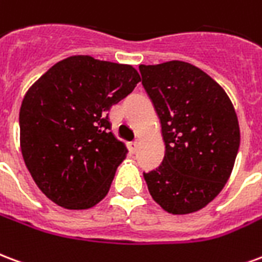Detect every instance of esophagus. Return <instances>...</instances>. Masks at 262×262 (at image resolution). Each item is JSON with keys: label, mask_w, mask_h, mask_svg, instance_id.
<instances>
[{"label": "esophagus", "mask_w": 262, "mask_h": 262, "mask_svg": "<svg viewBox=\"0 0 262 262\" xmlns=\"http://www.w3.org/2000/svg\"><path fill=\"white\" fill-rule=\"evenodd\" d=\"M138 145H139L138 141H134V142H131V144H129V149L133 150V152H135V150L138 149Z\"/></svg>", "instance_id": "34e87169"}]
</instances>
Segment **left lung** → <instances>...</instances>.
Here are the masks:
<instances>
[{"mask_svg": "<svg viewBox=\"0 0 262 262\" xmlns=\"http://www.w3.org/2000/svg\"><path fill=\"white\" fill-rule=\"evenodd\" d=\"M160 120L162 165L144 179L155 202L173 215L207 207L222 191L240 145L236 110L215 79L184 61L139 66Z\"/></svg>", "mask_w": 262, "mask_h": 262, "instance_id": "obj_1", "label": "left lung"}]
</instances>
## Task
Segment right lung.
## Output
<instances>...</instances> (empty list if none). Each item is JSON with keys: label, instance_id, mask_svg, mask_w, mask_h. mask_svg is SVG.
Here are the masks:
<instances>
[{"label": "right lung", "instance_id": "add662e5", "mask_svg": "<svg viewBox=\"0 0 262 262\" xmlns=\"http://www.w3.org/2000/svg\"><path fill=\"white\" fill-rule=\"evenodd\" d=\"M141 81L128 64L72 55L26 92L20 150L40 191L67 209H89L107 195L128 149L110 131L113 104Z\"/></svg>", "mask_w": 262, "mask_h": 262}]
</instances>
